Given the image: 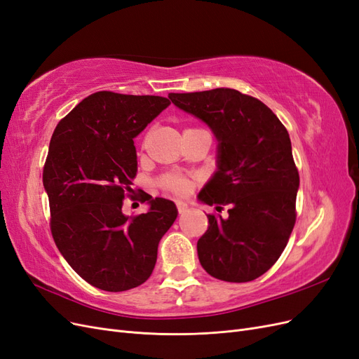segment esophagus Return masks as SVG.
I'll return each instance as SVG.
<instances>
[{
  "label": "esophagus",
  "instance_id": "esophagus-1",
  "mask_svg": "<svg viewBox=\"0 0 359 359\" xmlns=\"http://www.w3.org/2000/svg\"><path fill=\"white\" fill-rule=\"evenodd\" d=\"M177 208H178V212H180V214H184V212H186V211L189 210V205H187V202L178 201V202H177Z\"/></svg>",
  "mask_w": 359,
  "mask_h": 359
}]
</instances>
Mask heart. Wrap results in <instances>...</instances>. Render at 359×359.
Here are the masks:
<instances>
[{
  "label": "heart",
  "instance_id": "obj_1",
  "mask_svg": "<svg viewBox=\"0 0 359 359\" xmlns=\"http://www.w3.org/2000/svg\"><path fill=\"white\" fill-rule=\"evenodd\" d=\"M163 184H165L166 189L175 191V193H184L189 187L187 181L182 180V178H178V177H169V178L163 181Z\"/></svg>",
  "mask_w": 359,
  "mask_h": 359
}]
</instances>
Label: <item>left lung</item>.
I'll return each mask as SVG.
<instances>
[{"label":"left lung","mask_w":359,"mask_h":359,"mask_svg":"<svg viewBox=\"0 0 359 359\" xmlns=\"http://www.w3.org/2000/svg\"><path fill=\"white\" fill-rule=\"evenodd\" d=\"M181 111L217 139V170L198 194L224 215H208L198 256L210 276L245 283L273 266L295 224L299 175L287 130L260 100L231 88L170 93Z\"/></svg>","instance_id":"1"}]
</instances>
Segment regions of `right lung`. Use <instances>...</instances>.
<instances>
[{
    "label": "right lung",
    "instance_id": "1",
    "mask_svg": "<svg viewBox=\"0 0 359 359\" xmlns=\"http://www.w3.org/2000/svg\"><path fill=\"white\" fill-rule=\"evenodd\" d=\"M170 104L166 97L99 91L58 123L43 169L50 231L67 264L90 285L123 292L145 283L177 205L147 194L148 211L123 212L137 172L133 139Z\"/></svg>",
    "mask_w": 359,
    "mask_h": 359
}]
</instances>
